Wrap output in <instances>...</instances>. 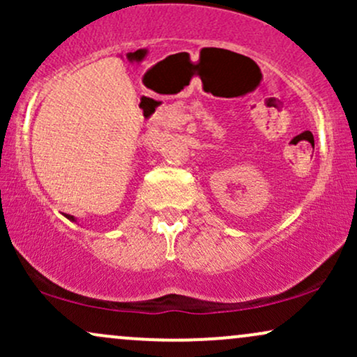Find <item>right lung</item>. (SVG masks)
Here are the masks:
<instances>
[{"mask_svg":"<svg viewBox=\"0 0 357 357\" xmlns=\"http://www.w3.org/2000/svg\"><path fill=\"white\" fill-rule=\"evenodd\" d=\"M67 218H68V220H72V221H75V218H73L72 215H67Z\"/></svg>","mask_w":357,"mask_h":357,"instance_id":"obj_1","label":"right lung"}]
</instances>
